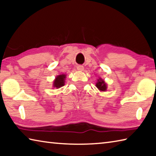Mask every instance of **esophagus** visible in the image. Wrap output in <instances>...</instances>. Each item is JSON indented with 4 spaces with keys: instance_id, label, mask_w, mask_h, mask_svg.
<instances>
[{
    "instance_id": "34e87169",
    "label": "esophagus",
    "mask_w": 156,
    "mask_h": 156,
    "mask_svg": "<svg viewBox=\"0 0 156 156\" xmlns=\"http://www.w3.org/2000/svg\"><path fill=\"white\" fill-rule=\"evenodd\" d=\"M76 69H77L78 70H80V71H83L84 68L82 65H78L77 66H76Z\"/></svg>"
}]
</instances>
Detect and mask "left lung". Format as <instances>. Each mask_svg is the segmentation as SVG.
Listing matches in <instances>:
<instances>
[{
	"label": "left lung",
	"mask_w": 156,
	"mask_h": 156,
	"mask_svg": "<svg viewBox=\"0 0 156 156\" xmlns=\"http://www.w3.org/2000/svg\"><path fill=\"white\" fill-rule=\"evenodd\" d=\"M96 86L100 91H105L107 90V85H106L105 82L101 78H99V80H97Z\"/></svg>",
	"instance_id": "1"
}]
</instances>
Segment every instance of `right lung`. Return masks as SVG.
Segmentation results:
<instances>
[{
    "label": "right lung",
    "mask_w": 156,
    "mask_h": 156,
    "mask_svg": "<svg viewBox=\"0 0 156 156\" xmlns=\"http://www.w3.org/2000/svg\"><path fill=\"white\" fill-rule=\"evenodd\" d=\"M65 79H66V75H64V74L57 76L55 80H54V82H53L54 88H61V87L64 86L65 84L64 83Z\"/></svg>",
    "instance_id": "add662e5"
}]
</instances>
